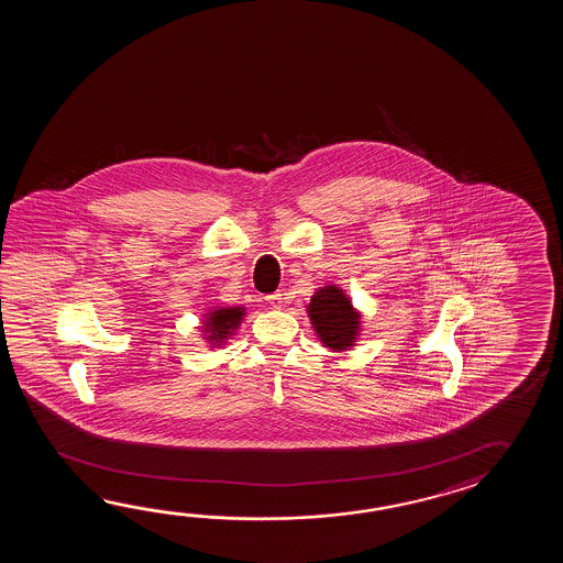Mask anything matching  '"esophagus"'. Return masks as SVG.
<instances>
[{"mask_svg":"<svg viewBox=\"0 0 563 563\" xmlns=\"http://www.w3.org/2000/svg\"><path fill=\"white\" fill-rule=\"evenodd\" d=\"M284 294H279V291H276V294H269L267 296V303L272 306V308H282V303H284V298H282Z\"/></svg>","mask_w":563,"mask_h":563,"instance_id":"esophagus-1","label":"esophagus"}]
</instances>
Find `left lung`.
Listing matches in <instances>:
<instances>
[{
	"instance_id": "8db88e82",
	"label": "left lung",
	"mask_w": 563,
	"mask_h": 563,
	"mask_svg": "<svg viewBox=\"0 0 563 563\" xmlns=\"http://www.w3.org/2000/svg\"><path fill=\"white\" fill-rule=\"evenodd\" d=\"M308 313L323 346L332 350L354 346L360 316L340 287L325 286L318 289L308 306Z\"/></svg>"
}]
</instances>
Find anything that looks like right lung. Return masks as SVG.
I'll return each instance as SVG.
<instances>
[{
	"instance_id": "1",
	"label": "right lung",
	"mask_w": 563,
	"mask_h": 563,
	"mask_svg": "<svg viewBox=\"0 0 563 563\" xmlns=\"http://www.w3.org/2000/svg\"><path fill=\"white\" fill-rule=\"evenodd\" d=\"M243 318V308H223L209 313V320H205L207 328L205 332H209V342H213V346H221L223 340L228 335L233 334V330L240 325Z\"/></svg>"
}]
</instances>
